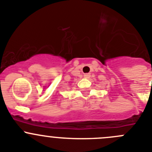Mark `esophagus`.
<instances>
[{
    "label": "esophagus",
    "mask_w": 152,
    "mask_h": 152,
    "mask_svg": "<svg viewBox=\"0 0 152 152\" xmlns=\"http://www.w3.org/2000/svg\"><path fill=\"white\" fill-rule=\"evenodd\" d=\"M84 77H87V78H88V77H90V74H85V75H84Z\"/></svg>",
    "instance_id": "1"
}]
</instances>
